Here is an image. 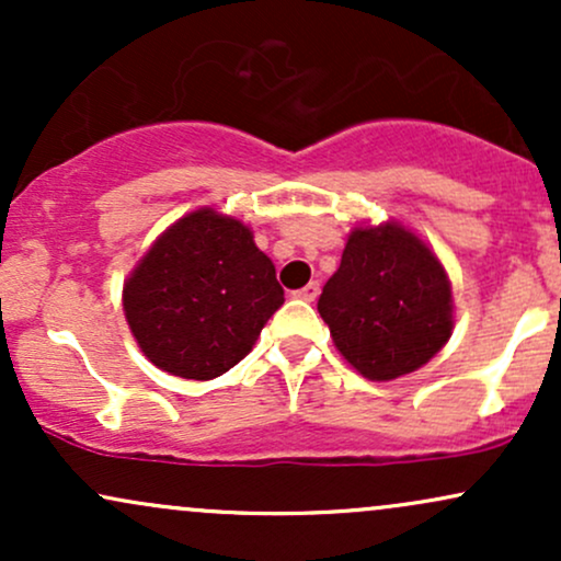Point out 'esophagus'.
<instances>
[{"instance_id": "1", "label": "esophagus", "mask_w": 561, "mask_h": 561, "mask_svg": "<svg viewBox=\"0 0 561 561\" xmlns=\"http://www.w3.org/2000/svg\"><path fill=\"white\" fill-rule=\"evenodd\" d=\"M295 295H298L300 300H308V302L317 300V298H319V282H308V285L300 287Z\"/></svg>"}]
</instances>
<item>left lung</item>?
<instances>
[{"instance_id":"left-lung-1","label":"left lung","mask_w":561,"mask_h":561,"mask_svg":"<svg viewBox=\"0 0 561 561\" xmlns=\"http://www.w3.org/2000/svg\"><path fill=\"white\" fill-rule=\"evenodd\" d=\"M334 345L369 379L420 369L450 337V285L420 237L396 224L356 229L321 289Z\"/></svg>"}]
</instances>
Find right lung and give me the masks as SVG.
Listing matches in <instances>:
<instances>
[{
    "label": "right lung",
    "instance_id": "add662e5",
    "mask_svg": "<svg viewBox=\"0 0 561 561\" xmlns=\"http://www.w3.org/2000/svg\"><path fill=\"white\" fill-rule=\"evenodd\" d=\"M282 302L274 263L250 229L208 208L173 224L124 287L145 356L184 379H214L240 364Z\"/></svg>",
    "mask_w": 561,
    "mask_h": 561
}]
</instances>
